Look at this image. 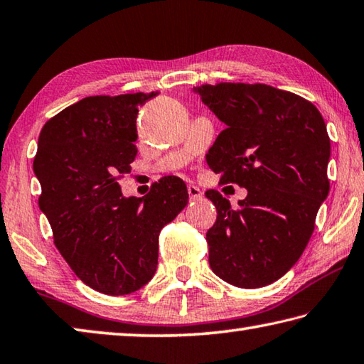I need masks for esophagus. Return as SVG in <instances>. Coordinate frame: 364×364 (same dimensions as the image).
Returning <instances> with one entry per match:
<instances>
[{"mask_svg":"<svg viewBox=\"0 0 364 364\" xmlns=\"http://www.w3.org/2000/svg\"><path fill=\"white\" fill-rule=\"evenodd\" d=\"M188 193H189V199L191 200H200L202 197H203V193L202 191L197 188V186H194V184H189L188 186Z\"/></svg>","mask_w":364,"mask_h":364,"instance_id":"34e87169","label":"esophagus"}]
</instances>
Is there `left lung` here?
<instances>
[{
	"label": "left lung",
	"mask_w": 364,
	"mask_h": 364,
	"mask_svg": "<svg viewBox=\"0 0 364 364\" xmlns=\"http://www.w3.org/2000/svg\"><path fill=\"white\" fill-rule=\"evenodd\" d=\"M194 92L226 124L208 167L223 184L248 191L237 208L215 189L205 193L218 211L207 232L210 267L234 287L270 285L301 257L328 197L326 124L306 98L267 84H203Z\"/></svg>",
	"instance_id": "left-lung-1"
}]
</instances>
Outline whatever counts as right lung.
<instances>
[{
    "label": "right lung",
    "mask_w": 364,
    "mask_h": 364,
    "mask_svg": "<svg viewBox=\"0 0 364 364\" xmlns=\"http://www.w3.org/2000/svg\"><path fill=\"white\" fill-rule=\"evenodd\" d=\"M157 94L85 97L39 134V208L73 272L103 294H130L153 279L161 229L188 205L178 176H164L143 197H124L119 186L136 156L138 108Z\"/></svg>",
    "instance_id": "1"
}]
</instances>
